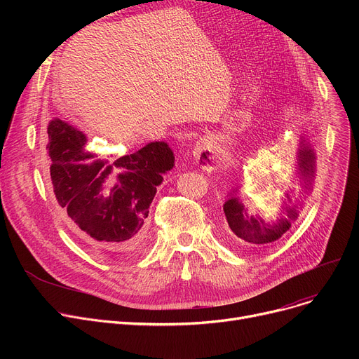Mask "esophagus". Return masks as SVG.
Returning <instances> with one entry per match:
<instances>
[{
    "label": "esophagus",
    "mask_w": 359,
    "mask_h": 359,
    "mask_svg": "<svg viewBox=\"0 0 359 359\" xmlns=\"http://www.w3.org/2000/svg\"><path fill=\"white\" fill-rule=\"evenodd\" d=\"M194 158L198 163V165L205 170V172H212L215 167L214 141L206 137L198 141L194 148Z\"/></svg>",
    "instance_id": "34e87169"
}]
</instances>
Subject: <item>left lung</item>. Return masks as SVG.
<instances>
[{
	"instance_id": "1",
	"label": "left lung",
	"mask_w": 359,
	"mask_h": 359,
	"mask_svg": "<svg viewBox=\"0 0 359 359\" xmlns=\"http://www.w3.org/2000/svg\"><path fill=\"white\" fill-rule=\"evenodd\" d=\"M295 176L298 179V187L290 186L284 191L285 198L282 201L280 212L276 219L268 222L262 217L249 212L248 206L241 201L243 186L231 189L224 202V214L231 231L243 241L268 246L291 229V222L297 219L299 210L303 208V199L313 191L316 177V153L311 144L304 138H301L297 151Z\"/></svg>"
}]
</instances>
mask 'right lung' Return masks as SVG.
Segmentation results:
<instances>
[{
    "mask_svg": "<svg viewBox=\"0 0 359 359\" xmlns=\"http://www.w3.org/2000/svg\"><path fill=\"white\" fill-rule=\"evenodd\" d=\"M48 156L53 192L68 217L118 260L135 257L145 240L147 217L163 175L175 154L164 141L149 142L115 161L87 149V137L55 118L48 125ZM109 182L116 186L107 194Z\"/></svg>",
    "mask_w": 359,
    "mask_h": 359,
    "instance_id": "1",
    "label": "right lung"
}]
</instances>
